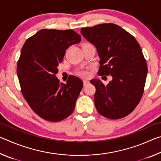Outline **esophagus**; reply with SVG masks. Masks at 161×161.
<instances>
[{
  "mask_svg": "<svg viewBox=\"0 0 161 161\" xmlns=\"http://www.w3.org/2000/svg\"><path fill=\"white\" fill-rule=\"evenodd\" d=\"M83 83H84V86H86V85H88V84H89V80H84L83 81Z\"/></svg>",
  "mask_w": 161,
  "mask_h": 161,
  "instance_id": "1",
  "label": "esophagus"
}]
</instances>
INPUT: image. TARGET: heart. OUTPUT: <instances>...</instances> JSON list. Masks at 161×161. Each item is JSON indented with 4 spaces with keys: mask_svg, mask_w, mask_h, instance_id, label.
I'll use <instances>...</instances> for the list:
<instances>
[{
    "mask_svg": "<svg viewBox=\"0 0 161 161\" xmlns=\"http://www.w3.org/2000/svg\"><path fill=\"white\" fill-rule=\"evenodd\" d=\"M76 74L79 76H81V77H87L89 75V72L86 69H80L76 71Z\"/></svg>",
    "mask_w": 161,
    "mask_h": 161,
    "instance_id": "obj_1",
    "label": "heart"
}]
</instances>
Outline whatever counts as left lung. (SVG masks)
Masks as SVG:
<instances>
[{
	"label": "left lung",
	"mask_w": 161,
	"mask_h": 161,
	"mask_svg": "<svg viewBox=\"0 0 161 161\" xmlns=\"http://www.w3.org/2000/svg\"><path fill=\"white\" fill-rule=\"evenodd\" d=\"M81 33L97 48L100 58L98 75L113 77L106 86L99 80L90 81L96 87L97 110L110 119L126 116L140 102L148 72L139 44L132 35L113 23L82 28Z\"/></svg>",
	"instance_id": "left-lung-1"
}]
</instances>
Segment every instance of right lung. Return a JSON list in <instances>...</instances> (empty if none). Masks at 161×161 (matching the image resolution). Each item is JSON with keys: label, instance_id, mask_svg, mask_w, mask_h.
Returning <instances> with one entry per match:
<instances>
[{"label": "right lung", "instance_id": "right-lung-1", "mask_svg": "<svg viewBox=\"0 0 161 161\" xmlns=\"http://www.w3.org/2000/svg\"><path fill=\"white\" fill-rule=\"evenodd\" d=\"M80 41L73 30L42 29L22 48L17 64L22 94L32 111L48 121H60L75 109L82 81L71 75L67 84L60 83L56 74L68 47Z\"/></svg>", "mask_w": 161, "mask_h": 161}]
</instances>
